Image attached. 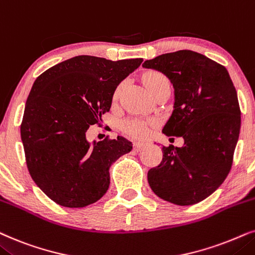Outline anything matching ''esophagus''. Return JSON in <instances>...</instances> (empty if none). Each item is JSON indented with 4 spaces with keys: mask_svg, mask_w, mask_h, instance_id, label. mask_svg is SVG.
I'll return each instance as SVG.
<instances>
[{
    "mask_svg": "<svg viewBox=\"0 0 255 255\" xmlns=\"http://www.w3.org/2000/svg\"><path fill=\"white\" fill-rule=\"evenodd\" d=\"M145 145L147 144H145L144 142H134V149L136 151H140L141 149H143L145 147Z\"/></svg>",
    "mask_w": 255,
    "mask_h": 255,
    "instance_id": "1",
    "label": "esophagus"
}]
</instances>
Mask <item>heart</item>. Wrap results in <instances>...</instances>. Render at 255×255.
<instances>
[{"mask_svg": "<svg viewBox=\"0 0 255 255\" xmlns=\"http://www.w3.org/2000/svg\"><path fill=\"white\" fill-rule=\"evenodd\" d=\"M144 83L147 85L148 90L152 92L156 87L161 86L163 84L169 83L168 78L164 74L159 72H150L144 77ZM125 83H120L115 87L113 92V100H118L120 98L122 91H124ZM155 125L152 120H142V119H129L122 124V130L125 133L131 135L134 137H144L149 133L150 127Z\"/></svg>", "mask_w": 255, "mask_h": 255, "instance_id": "1", "label": "heart"}]
</instances>
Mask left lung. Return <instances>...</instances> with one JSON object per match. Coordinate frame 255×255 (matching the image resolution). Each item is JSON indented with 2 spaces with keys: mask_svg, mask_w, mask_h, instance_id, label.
Here are the masks:
<instances>
[{
  "mask_svg": "<svg viewBox=\"0 0 255 255\" xmlns=\"http://www.w3.org/2000/svg\"><path fill=\"white\" fill-rule=\"evenodd\" d=\"M142 66L171 81L174 111L162 131L184 138L182 148H162L148 183L164 201L193 205L215 192L232 167L242 122L237 91L225 67L195 51L161 54Z\"/></svg>",
  "mask_w": 255,
  "mask_h": 255,
  "instance_id": "8db88e82",
  "label": "left lung"
}]
</instances>
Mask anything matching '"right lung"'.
<instances>
[{
  "label": "right lung",
  "instance_id": "right-lung-1",
  "mask_svg": "<svg viewBox=\"0 0 255 255\" xmlns=\"http://www.w3.org/2000/svg\"><path fill=\"white\" fill-rule=\"evenodd\" d=\"M142 58L108 60L77 56L35 80L21 125L26 167L37 186L57 204L85 208L110 186V168L131 150L127 138L92 144L86 131L110 112L115 87Z\"/></svg>",
  "mask_w": 255,
  "mask_h": 255
}]
</instances>
